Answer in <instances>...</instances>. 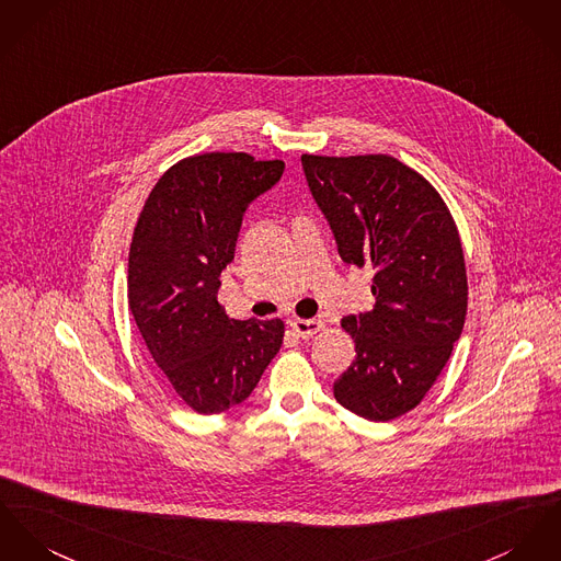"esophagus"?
<instances>
[{
    "label": "esophagus",
    "instance_id": "obj_1",
    "mask_svg": "<svg viewBox=\"0 0 561 561\" xmlns=\"http://www.w3.org/2000/svg\"><path fill=\"white\" fill-rule=\"evenodd\" d=\"M290 329L302 337V340H309V337H313L320 329H322V322L320 320H301V318H295V320H290Z\"/></svg>",
    "mask_w": 561,
    "mask_h": 561
}]
</instances>
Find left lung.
I'll list each match as a JSON object with an SVG mask.
<instances>
[{"mask_svg":"<svg viewBox=\"0 0 561 561\" xmlns=\"http://www.w3.org/2000/svg\"><path fill=\"white\" fill-rule=\"evenodd\" d=\"M347 264L374 271V309L345 316L356 356L335 380L345 410L376 423L414 410L461 337L468 275L446 203L390 156H301Z\"/></svg>","mask_w":561,"mask_h":561,"instance_id":"left-lung-1","label":"left lung"}]
</instances>
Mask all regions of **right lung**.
<instances>
[{
  "mask_svg": "<svg viewBox=\"0 0 561 561\" xmlns=\"http://www.w3.org/2000/svg\"><path fill=\"white\" fill-rule=\"evenodd\" d=\"M282 174V160L192 156L160 176L136 221L129 311L169 385L198 414L245 401L284 342L279 318L234 320L217 302L245 209Z\"/></svg>",
  "mask_w": 561,
  "mask_h": 561,
  "instance_id": "add662e5",
  "label": "right lung"
}]
</instances>
